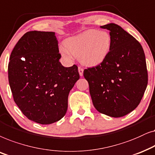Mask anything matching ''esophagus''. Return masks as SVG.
Returning <instances> with one entry per match:
<instances>
[{
	"label": "esophagus",
	"mask_w": 155,
	"mask_h": 155,
	"mask_svg": "<svg viewBox=\"0 0 155 155\" xmlns=\"http://www.w3.org/2000/svg\"><path fill=\"white\" fill-rule=\"evenodd\" d=\"M78 70H79V75L81 76H83V74H84V69H83V68H82L81 67H79V68H78Z\"/></svg>",
	"instance_id": "obj_1"
}]
</instances>
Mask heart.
Returning a JSON list of instances; mask_svg holds the SVG:
<instances>
[{"label":"heart","mask_w":155,"mask_h":155,"mask_svg":"<svg viewBox=\"0 0 155 155\" xmlns=\"http://www.w3.org/2000/svg\"><path fill=\"white\" fill-rule=\"evenodd\" d=\"M111 37L106 31L88 30L71 38L65 42L66 47H60L61 55L71 59L74 56L87 66L96 65L102 62L109 52Z\"/></svg>","instance_id":"b5f03b06"}]
</instances>
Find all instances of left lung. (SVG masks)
<instances>
[{"label":"left lung","instance_id":"obj_1","mask_svg":"<svg viewBox=\"0 0 155 155\" xmlns=\"http://www.w3.org/2000/svg\"><path fill=\"white\" fill-rule=\"evenodd\" d=\"M110 31L111 45L104 60L84 69L93 104L98 112L120 117L137 108L147 86L148 74L142 45L120 26H101Z\"/></svg>","mask_w":155,"mask_h":155}]
</instances>
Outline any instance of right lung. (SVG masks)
<instances>
[{
  "instance_id": "add662e5",
  "label": "right lung",
  "mask_w": 155,
  "mask_h": 155,
  "mask_svg": "<svg viewBox=\"0 0 155 155\" xmlns=\"http://www.w3.org/2000/svg\"><path fill=\"white\" fill-rule=\"evenodd\" d=\"M53 32L30 31L15 45L8 63V81L14 101L29 120L40 124L64 116L68 96L78 79V67L59 62Z\"/></svg>"
}]
</instances>
